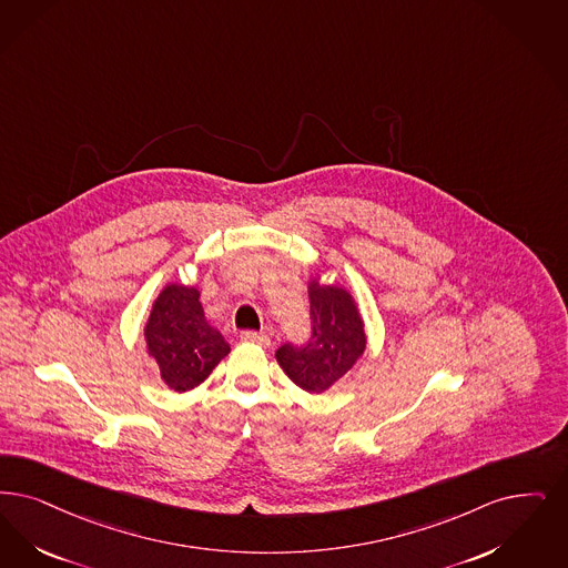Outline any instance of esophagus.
<instances>
[{
    "instance_id": "esophagus-1",
    "label": "esophagus",
    "mask_w": 568,
    "mask_h": 568,
    "mask_svg": "<svg viewBox=\"0 0 568 568\" xmlns=\"http://www.w3.org/2000/svg\"><path fill=\"white\" fill-rule=\"evenodd\" d=\"M241 338L245 342H253V344H260V346H271V338L266 336V334H262V332H243L241 334Z\"/></svg>"
}]
</instances>
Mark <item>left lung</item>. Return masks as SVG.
<instances>
[{
    "label": "left lung",
    "instance_id": "1",
    "mask_svg": "<svg viewBox=\"0 0 568 568\" xmlns=\"http://www.w3.org/2000/svg\"><path fill=\"white\" fill-rule=\"evenodd\" d=\"M308 300L311 338L304 346L283 344L276 351V362L300 388L323 393L364 355V318L353 295L341 285H323L317 276L308 283Z\"/></svg>",
    "mask_w": 568,
    "mask_h": 568
}]
</instances>
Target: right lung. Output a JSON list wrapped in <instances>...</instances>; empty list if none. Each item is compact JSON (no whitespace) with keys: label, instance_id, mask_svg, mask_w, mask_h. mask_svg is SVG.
<instances>
[{"label":"right lung","instance_id":"1","mask_svg":"<svg viewBox=\"0 0 568 568\" xmlns=\"http://www.w3.org/2000/svg\"><path fill=\"white\" fill-rule=\"evenodd\" d=\"M201 292L169 283L152 304L145 323V344L164 385L185 393L206 381L230 344L204 317Z\"/></svg>","mask_w":568,"mask_h":568}]
</instances>
